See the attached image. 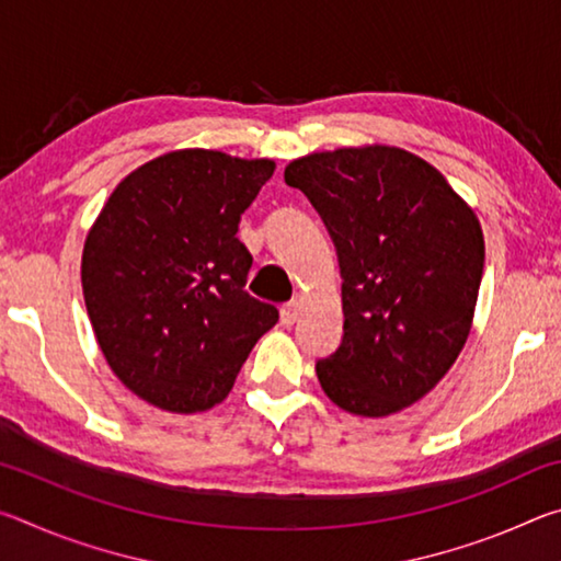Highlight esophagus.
Segmentation results:
<instances>
[{
  "instance_id": "esophagus-1",
  "label": "esophagus",
  "mask_w": 561,
  "mask_h": 561,
  "mask_svg": "<svg viewBox=\"0 0 561 561\" xmlns=\"http://www.w3.org/2000/svg\"><path fill=\"white\" fill-rule=\"evenodd\" d=\"M299 314H301V304H299V301H289V304H284L282 311H279L282 324H284V327H291L294 321L299 319Z\"/></svg>"
}]
</instances>
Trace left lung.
<instances>
[{
  "label": "left lung",
  "instance_id": "obj_1",
  "mask_svg": "<svg viewBox=\"0 0 561 561\" xmlns=\"http://www.w3.org/2000/svg\"><path fill=\"white\" fill-rule=\"evenodd\" d=\"M324 217L341 267L344 339L317 376L341 411L386 417L428 396L470 336L485 237L438 168L368 144L284 168Z\"/></svg>",
  "mask_w": 561,
  "mask_h": 561
}]
</instances>
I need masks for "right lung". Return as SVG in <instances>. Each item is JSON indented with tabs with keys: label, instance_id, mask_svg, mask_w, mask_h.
Instances as JSON below:
<instances>
[{
	"label": "right lung",
	"instance_id": "add662e5",
	"mask_svg": "<svg viewBox=\"0 0 561 561\" xmlns=\"http://www.w3.org/2000/svg\"><path fill=\"white\" fill-rule=\"evenodd\" d=\"M270 158L180 148L121 180L81 254L83 301L103 358L128 391L168 413L222 403L272 304L244 291L252 254L240 217L272 178Z\"/></svg>",
	"mask_w": 561,
	"mask_h": 561
}]
</instances>
